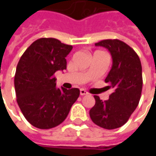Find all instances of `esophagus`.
Here are the masks:
<instances>
[{"label":"esophagus","mask_w":156,"mask_h":156,"mask_svg":"<svg viewBox=\"0 0 156 156\" xmlns=\"http://www.w3.org/2000/svg\"><path fill=\"white\" fill-rule=\"evenodd\" d=\"M87 90H85V89H82V88H81V90H80V94H81V95H86V94H87Z\"/></svg>","instance_id":"34e87169"}]
</instances>
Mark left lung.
Segmentation results:
<instances>
[{
    "instance_id": "obj_1",
    "label": "left lung",
    "mask_w": 156,
    "mask_h": 156,
    "mask_svg": "<svg viewBox=\"0 0 156 156\" xmlns=\"http://www.w3.org/2000/svg\"><path fill=\"white\" fill-rule=\"evenodd\" d=\"M95 46L104 47L110 52L113 64L105 82L113 92L104 101L94 95L95 104L89 115L101 128L115 129L129 121L139 104L142 89L141 61L135 50L120 40H103Z\"/></svg>"
}]
</instances>
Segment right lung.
<instances>
[{
  "label": "right lung",
  "mask_w": 156,
  "mask_h": 156,
  "mask_svg": "<svg viewBox=\"0 0 156 156\" xmlns=\"http://www.w3.org/2000/svg\"><path fill=\"white\" fill-rule=\"evenodd\" d=\"M73 47L55 38H41L23 53L16 67V101L34 127L48 129L67 118L80 95L79 88H57L55 73L67 69L66 56Z\"/></svg>",
  "instance_id": "1"
}]
</instances>
